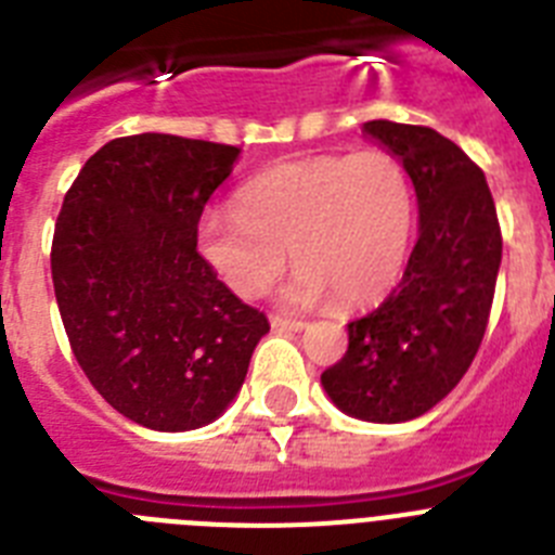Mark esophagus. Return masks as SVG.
<instances>
[{
  "label": "esophagus",
  "instance_id": "esophagus-1",
  "mask_svg": "<svg viewBox=\"0 0 555 555\" xmlns=\"http://www.w3.org/2000/svg\"><path fill=\"white\" fill-rule=\"evenodd\" d=\"M269 322H272L274 331H294V333H297V331H302V327H306V322H302V320H286V317H272Z\"/></svg>",
  "mask_w": 555,
  "mask_h": 555
}]
</instances>
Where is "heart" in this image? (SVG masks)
I'll use <instances>...</instances> for the list:
<instances>
[{"mask_svg": "<svg viewBox=\"0 0 555 555\" xmlns=\"http://www.w3.org/2000/svg\"><path fill=\"white\" fill-rule=\"evenodd\" d=\"M414 189L405 166L384 150L311 155L255 175L238 210H208L197 247L242 297H258L283 272L294 308L333 297L338 308L380 300L403 274L414 233Z\"/></svg>", "mask_w": 555, "mask_h": 555, "instance_id": "b5f03b06", "label": "heart"}]
</instances>
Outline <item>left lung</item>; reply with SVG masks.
Instances as JSON below:
<instances>
[{"label": "left lung", "mask_w": 555, "mask_h": 555, "mask_svg": "<svg viewBox=\"0 0 555 555\" xmlns=\"http://www.w3.org/2000/svg\"><path fill=\"white\" fill-rule=\"evenodd\" d=\"M409 171L420 238L403 281L347 325L350 345L322 372L327 397L366 423H409L450 395L487 333L503 235L487 178L430 127L366 121Z\"/></svg>", "instance_id": "left-lung-1"}]
</instances>
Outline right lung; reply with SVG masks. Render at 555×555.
I'll return each instance as SVG.
<instances>
[{
    "instance_id": "right-lung-1",
    "label": "right lung",
    "mask_w": 555,
    "mask_h": 555,
    "mask_svg": "<svg viewBox=\"0 0 555 555\" xmlns=\"http://www.w3.org/2000/svg\"><path fill=\"white\" fill-rule=\"evenodd\" d=\"M238 146L141 132L94 152L63 197L52 283L77 364L152 430L214 423L242 389L269 322L197 253L210 194Z\"/></svg>"
}]
</instances>
